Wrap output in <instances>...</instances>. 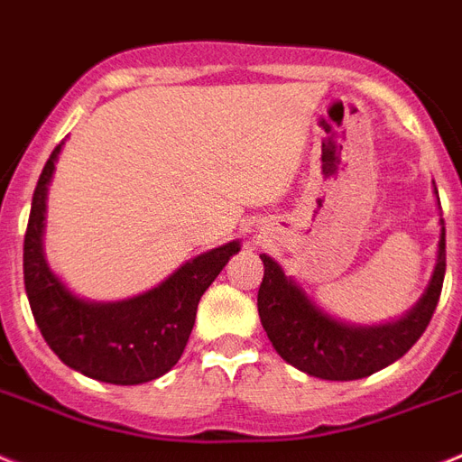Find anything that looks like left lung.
<instances>
[{"instance_id":"left-lung-1","label":"left lung","mask_w":462,"mask_h":462,"mask_svg":"<svg viewBox=\"0 0 462 462\" xmlns=\"http://www.w3.org/2000/svg\"><path fill=\"white\" fill-rule=\"evenodd\" d=\"M262 262L259 319L281 359L323 380H359L402 359L432 321L446 273V228H441L439 259L425 297L406 319L380 328H352L333 321L285 278L272 257L262 254Z\"/></svg>"}]
</instances>
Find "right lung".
I'll return each instance as SVG.
<instances>
[{"label": "right lung", "mask_w": 462, "mask_h": 462, "mask_svg": "<svg viewBox=\"0 0 462 462\" xmlns=\"http://www.w3.org/2000/svg\"><path fill=\"white\" fill-rule=\"evenodd\" d=\"M59 153L60 146H56L34 186L23 240V281L34 323L53 354L72 371L110 384L155 380L181 359L196 323L198 302L228 257L238 253V243L200 254L155 291L127 302L91 304L78 300L49 272L42 254L44 198Z\"/></svg>", "instance_id": "1"}]
</instances>
